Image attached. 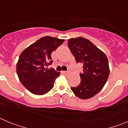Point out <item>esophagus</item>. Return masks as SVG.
I'll list each match as a JSON object with an SVG mask.
<instances>
[{
    "label": "esophagus",
    "mask_w": 128,
    "mask_h": 128,
    "mask_svg": "<svg viewBox=\"0 0 128 128\" xmlns=\"http://www.w3.org/2000/svg\"><path fill=\"white\" fill-rule=\"evenodd\" d=\"M63 73L64 74H66V75H68V74H70V71H67V72H63Z\"/></svg>",
    "instance_id": "obj_1"
}]
</instances>
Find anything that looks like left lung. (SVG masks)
Returning <instances> with one entry per match:
<instances>
[{
	"mask_svg": "<svg viewBox=\"0 0 128 128\" xmlns=\"http://www.w3.org/2000/svg\"><path fill=\"white\" fill-rule=\"evenodd\" d=\"M68 46L77 63L83 65L81 82L71 87L75 96L82 99L92 98L102 90L110 74L108 58L93 43L82 37L70 38Z\"/></svg>",
	"mask_w": 128,
	"mask_h": 128,
	"instance_id": "obj_1",
	"label": "left lung"
}]
</instances>
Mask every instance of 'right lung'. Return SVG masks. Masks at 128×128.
<instances>
[{"instance_id": "add662e5", "label": "right lung", "mask_w": 128, "mask_h": 128, "mask_svg": "<svg viewBox=\"0 0 128 128\" xmlns=\"http://www.w3.org/2000/svg\"><path fill=\"white\" fill-rule=\"evenodd\" d=\"M65 41L51 36L40 38L22 52L16 63V73L24 86L35 95H44L54 86L60 73L48 66L51 53Z\"/></svg>"}]
</instances>
